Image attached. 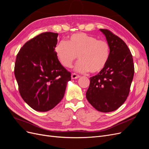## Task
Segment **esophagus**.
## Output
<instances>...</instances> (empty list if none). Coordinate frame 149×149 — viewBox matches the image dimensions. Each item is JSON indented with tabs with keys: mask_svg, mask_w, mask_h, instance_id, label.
Masks as SVG:
<instances>
[{
	"mask_svg": "<svg viewBox=\"0 0 149 149\" xmlns=\"http://www.w3.org/2000/svg\"><path fill=\"white\" fill-rule=\"evenodd\" d=\"M80 77V76H79V75H78V74H75V73H72L71 74V78L72 79H78V78H79Z\"/></svg>",
	"mask_w": 149,
	"mask_h": 149,
	"instance_id": "1",
	"label": "esophagus"
}]
</instances>
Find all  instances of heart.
<instances>
[{
  "label": "heart",
  "mask_w": 149,
  "mask_h": 149,
  "mask_svg": "<svg viewBox=\"0 0 149 149\" xmlns=\"http://www.w3.org/2000/svg\"><path fill=\"white\" fill-rule=\"evenodd\" d=\"M60 63L70 68L78 58L75 70L81 73H100L107 65L110 56V46L106 40L84 33L71 35L66 42L61 41L55 47ZM78 56H77V55Z\"/></svg>",
  "instance_id": "b5f03b06"
}]
</instances>
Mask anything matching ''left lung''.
Masks as SVG:
<instances>
[{"label": "left lung", "instance_id": "1", "mask_svg": "<svg viewBox=\"0 0 149 149\" xmlns=\"http://www.w3.org/2000/svg\"><path fill=\"white\" fill-rule=\"evenodd\" d=\"M100 30L110 46V56L104 70L90 78L86 96L96 110L108 112L118 109L128 97L134 65L131 52L123 40L109 30Z\"/></svg>", "mask_w": 149, "mask_h": 149}]
</instances>
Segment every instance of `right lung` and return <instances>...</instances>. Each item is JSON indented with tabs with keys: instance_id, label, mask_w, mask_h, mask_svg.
Listing matches in <instances>:
<instances>
[{
	"instance_id": "1",
	"label": "right lung",
	"mask_w": 149,
	"mask_h": 149,
	"mask_svg": "<svg viewBox=\"0 0 149 149\" xmlns=\"http://www.w3.org/2000/svg\"><path fill=\"white\" fill-rule=\"evenodd\" d=\"M58 34L44 32L26 42L18 53L14 74L21 97L35 111L46 112L63 98L71 73L55 53Z\"/></svg>"
}]
</instances>
